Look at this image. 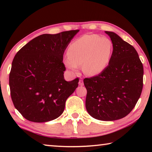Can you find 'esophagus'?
Masks as SVG:
<instances>
[{
    "label": "esophagus",
    "mask_w": 152,
    "mask_h": 152,
    "mask_svg": "<svg viewBox=\"0 0 152 152\" xmlns=\"http://www.w3.org/2000/svg\"><path fill=\"white\" fill-rule=\"evenodd\" d=\"M78 84H79V85H80V86H83V85H84V82H83V80H82V78L80 79Z\"/></svg>",
    "instance_id": "obj_1"
}]
</instances>
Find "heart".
Instances as JSON below:
<instances>
[{
	"label": "heart",
	"mask_w": 152,
	"mask_h": 152,
	"mask_svg": "<svg viewBox=\"0 0 152 152\" xmlns=\"http://www.w3.org/2000/svg\"><path fill=\"white\" fill-rule=\"evenodd\" d=\"M113 50L111 41L107 37L84 35L71 43L64 63L72 72L82 65L83 72L94 76L102 72L109 65Z\"/></svg>",
	"instance_id": "b5f03b06"
}]
</instances>
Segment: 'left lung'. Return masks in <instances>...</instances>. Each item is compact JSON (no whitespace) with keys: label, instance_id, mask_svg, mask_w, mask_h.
Instances as JSON below:
<instances>
[{"label":"left lung","instance_id":"8db88e82","mask_svg":"<svg viewBox=\"0 0 152 152\" xmlns=\"http://www.w3.org/2000/svg\"><path fill=\"white\" fill-rule=\"evenodd\" d=\"M104 32L113 45L110 63L99 75L84 78V84L88 114L110 121L127 116L135 107L143 88V68L132 45L114 32Z\"/></svg>","mask_w":152,"mask_h":152}]
</instances>
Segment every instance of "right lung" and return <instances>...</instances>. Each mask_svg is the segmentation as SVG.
I'll return each mask as SVG.
<instances>
[{
  "label": "right lung",
  "mask_w": 152,
  "mask_h": 152,
  "mask_svg": "<svg viewBox=\"0 0 152 152\" xmlns=\"http://www.w3.org/2000/svg\"><path fill=\"white\" fill-rule=\"evenodd\" d=\"M79 30L43 34L18 51L12 60L9 86L15 107L32 122L43 123L62 114L79 79L66 81L63 56Z\"/></svg>",
  "instance_id": "add662e5"
}]
</instances>
